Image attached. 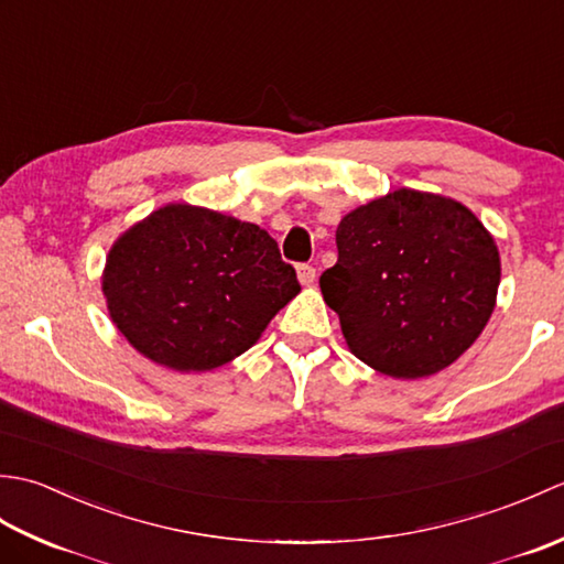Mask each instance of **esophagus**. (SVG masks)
<instances>
[{"label":"esophagus","instance_id":"obj_1","mask_svg":"<svg viewBox=\"0 0 564 564\" xmlns=\"http://www.w3.org/2000/svg\"><path fill=\"white\" fill-rule=\"evenodd\" d=\"M315 267H310V263H297V281H301L303 285H310L315 283Z\"/></svg>","mask_w":564,"mask_h":564}]
</instances>
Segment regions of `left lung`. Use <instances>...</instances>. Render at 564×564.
Wrapping results in <instances>:
<instances>
[{
  "instance_id": "1",
  "label": "left lung",
  "mask_w": 564,
  "mask_h": 564,
  "mask_svg": "<svg viewBox=\"0 0 564 564\" xmlns=\"http://www.w3.org/2000/svg\"><path fill=\"white\" fill-rule=\"evenodd\" d=\"M319 275L356 358L390 378L434 376L470 349L497 303L499 249L463 203L398 188L346 213Z\"/></svg>"
}]
</instances>
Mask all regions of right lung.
<instances>
[{"mask_svg":"<svg viewBox=\"0 0 564 564\" xmlns=\"http://www.w3.org/2000/svg\"><path fill=\"white\" fill-rule=\"evenodd\" d=\"M101 289L133 349L200 373L254 346L301 283L259 225L170 203L116 239Z\"/></svg>","mask_w":564,"mask_h":564,"instance_id":"add662e5","label":"right lung"}]
</instances>
